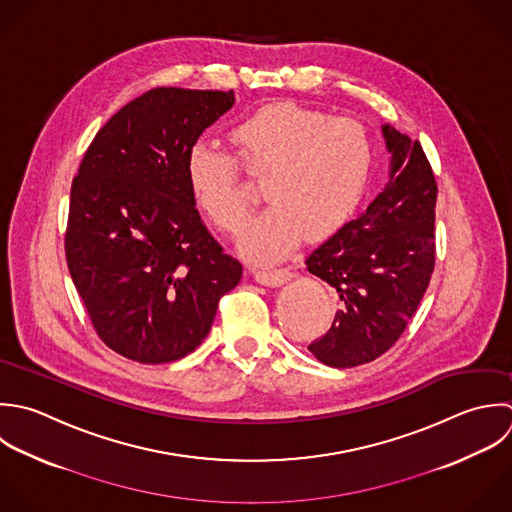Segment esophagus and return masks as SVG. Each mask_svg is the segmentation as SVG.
Masks as SVG:
<instances>
[{"label": "esophagus", "mask_w": 512, "mask_h": 512, "mask_svg": "<svg viewBox=\"0 0 512 512\" xmlns=\"http://www.w3.org/2000/svg\"><path fill=\"white\" fill-rule=\"evenodd\" d=\"M255 281L261 283V285H267V287H281L285 285L287 281H291L293 273L289 269H257L253 273Z\"/></svg>", "instance_id": "esophagus-1"}]
</instances>
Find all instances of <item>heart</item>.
I'll return each mask as SVG.
<instances>
[{
  "label": "heart",
  "mask_w": 512,
  "mask_h": 512,
  "mask_svg": "<svg viewBox=\"0 0 512 512\" xmlns=\"http://www.w3.org/2000/svg\"><path fill=\"white\" fill-rule=\"evenodd\" d=\"M233 143L251 173H269L263 185L271 207L249 225L241 249L255 261L291 253L303 233L321 237L355 211L373 165L363 123L293 103L267 105L235 125ZM195 203L225 233H239L249 203L231 153L197 139L185 161Z\"/></svg>",
  "instance_id": "1"
}]
</instances>
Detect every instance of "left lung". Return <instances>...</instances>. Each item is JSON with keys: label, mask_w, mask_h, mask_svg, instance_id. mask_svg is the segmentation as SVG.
I'll use <instances>...</instances> for the list:
<instances>
[{"label": "left lung", "mask_w": 512, "mask_h": 512, "mask_svg": "<svg viewBox=\"0 0 512 512\" xmlns=\"http://www.w3.org/2000/svg\"><path fill=\"white\" fill-rule=\"evenodd\" d=\"M391 153L389 181L367 211L343 225L305 261L341 299L331 329L309 351L335 369L389 351L415 315L435 269L437 183L419 141L381 127Z\"/></svg>", "instance_id": "1"}]
</instances>
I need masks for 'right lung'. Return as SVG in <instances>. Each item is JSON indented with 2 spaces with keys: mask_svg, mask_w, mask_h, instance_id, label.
Segmentation results:
<instances>
[{
  "mask_svg": "<svg viewBox=\"0 0 512 512\" xmlns=\"http://www.w3.org/2000/svg\"><path fill=\"white\" fill-rule=\"evenodd\" d=\"M233 103V91L151 89L97 131L73 179L69 275L101 341L131 361L193 353L243 277L185 175L189 147Z\"/></svg>",
  "mask_w": 512,
  "mask_h": 512,
  "instance_id": "right-lung-1",
  "label": "right lung"
}]
</instances>
